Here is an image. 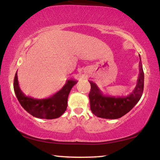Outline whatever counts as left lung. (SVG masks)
Here are the masks:
<instances>
[{"label":"left lung","mask_w":160,"mask_h":160,"mask_svg":"<svg viewBox=\"0 0 160 160\" xmlns=\"http://www.w3.org/2000/svg\"><path fill=\"white\" fill-rule=\"evenodd\" d=\"M140 59V56H139ZM139 75L136 86L129 95L126 97H113L104 95L95 83L89 81L91 85L89 98L92 112L97 117L116 119L122 117L129 112L138 102L144 88V72L140 59Z\"/></svg>","instance_id":"left-lung-1"}]
</instances>
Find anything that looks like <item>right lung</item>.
Instances as JSON below:
<instances>
[{"label": "right lung", "mask_w": 160, "mask_h": 160, "mask_svg": "<svg viewBox=\"0 0 160 160\" xmlns=\"http://www.w3.org/2000/svg\"><path fill=\"white\" fill-rule=\"evenodd\" d=\"M78 82L75 80H68L61 90L50 97L37 99L26 96L19 86L18 73L14 79V91L21 106L34 117L45 119L57 118L66 112L68 106V97L72 87Z\"/></svg>", "instance_id": "1"}]
</instances>
